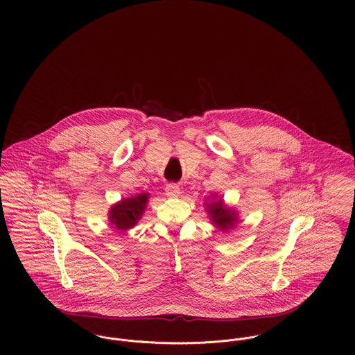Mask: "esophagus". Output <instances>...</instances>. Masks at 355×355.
Returning <instances> with one entry per match:
<instances>
[{"instance_id": "34e87169", "label": "esophagus", "mask_w": 355, "mask_h": 355, "mask_svg": "<svg viewBox=\"0 0 355 355\" xmlns=\"http://www.w3.org/2000/svg\"><path fill=\"white\" fill-rule=\"evenodd\" d=\"M165 193H166V196L168 197H171V198H176V197H179L180 196V187L178 186V184H168L166 187H165Z\"/></svg>"}]
</instances>
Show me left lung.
Segmentation results:
<instances>
[{
  "mask_svg": "<svg viewBox=\"0 0 355 355\" xmlns=\"http://www.w3.org/2000/svg\"><path fill=\"white\" fill-rule=\"evenodd\" d=\"M203 205L210 223L221 232H230L241 223L238 211L228 206L217 194H211L210 198L205 200Z\"/></svg>",
  "mask_w": 355,
  "mask_h": 355,
  "instance_id": "1",
  "label": "left lung"
}]
</instances>
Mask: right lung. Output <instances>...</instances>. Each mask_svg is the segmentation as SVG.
I'll return each instance as SVG.
<instances>
[{"label":"right lung","instance_id":"1","mask_svg":"<svg viewBox=\"0 0 355 355\" xmlns=\"http://www.w3.org/2000/svg\"><path fill=\"white\" fill-rule=\"evenodd\" d=\"M149 193H138L128 198H121L113 203L107 211V221L120 232L134 228L142 218L149 202Z\"/></svg>","mask_w":355,"mask_h":355}]
</instances>
